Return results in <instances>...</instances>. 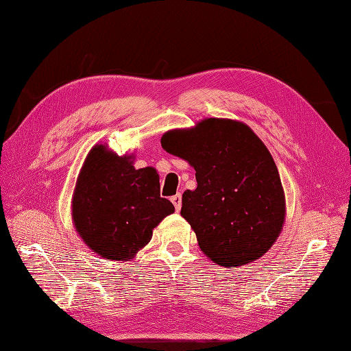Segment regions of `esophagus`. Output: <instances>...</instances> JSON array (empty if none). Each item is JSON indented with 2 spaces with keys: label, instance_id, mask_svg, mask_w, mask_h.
<instances>
[{
  "label": "esophagus",
  "instance_id": "34e87169",
  "mask_svg": "<svg viewBox=\"0 0 351 351\" xmlns=\"http://www.w3.org/2000/svg\"><path fill=\"white\" fill-rule=\"evenodd\" d=\"M171 202H173L174 206H176V210H180V209H182V193H177V195H174V196L171 197Z\"/></svg>",
  "mask_w": 351,
  "mask_h": 351
}]
</instances>
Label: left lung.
<instances>
[{
	"label": "left lung",
	"mask_w": 351,
	"mask_h": 351,
	"mask_svg": "<svg viewBox=\"0 0 351 351\" xmlns=\"http://www.w3.org/2000/svg\"><path fill=\"white\" fill-rule=\"evenodd\" d=\"M161 145L196 171L197 187L183 193L182 217L200 250L226 268L267 253L282 230L285 197L277 165L250 127L205 119L167 132Z\"/></svg>",
	"instance_id": "obj_1"
}]
</instances>
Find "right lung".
Instances as JSON below:
<instances>
[{"label": "right lung", "mask_w": 351, "mask_h": 351, "mask_svg": "<svg viewBox=\"0 0 351 351\" xmlns=\"http://www.w3.org/2000/svg\"><path fill=\"white\" fill-rule=\"evenodd\" d=\"M133 155L93 146L80 169L71 200L74 227L99 256L127 261L152 239L174 205L159 195L156 169H136Z\"/></svg>", "instance_id": "add662e5"}]
</instances>
